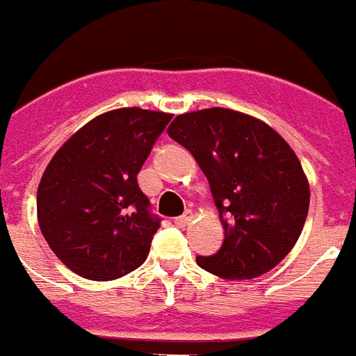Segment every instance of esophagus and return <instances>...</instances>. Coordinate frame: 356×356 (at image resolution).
<instances>
[{
    "instance_id": "obj_1",
    "label": "esophagus",
    "mask_w": 356,
    "mask_h": 356,
    "mask_svg": "<svg viewBox=\"0 0 356 356\" xmlns=\"http://www.w3.org/2000/svg\"><path fill=\"white\" fill-rule=\"evenodd\" d=\"M191 220H193V212H191V210H186V212H184L181 216L176 218L175 224L178 225V227H186V225H188Z\"/></svg>"
}]
</instances>
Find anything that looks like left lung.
Listing matches in <instances>:
<instances>
[{"label":"left lung","mask_w":356,"mask_h":356,"mask_svg":"<svg viewBox=\"0 0 356 356\" xmlns=\"http://www.w3.org/2000/svg\"><path fill=\"white\" fill-rule=\"evenodd\" d=\"M168 136L207 176L224 225V243L197 256L222 279H254L286 256L307 218L309 184L292 147L269 124L225 108L181 113Z\"/></svg>","instance_id":"obj_1"}]
</instances>
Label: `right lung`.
Segmentation results:
<instances>
[{
  "label": "right lung",
  "instance_id": "1",
  "mask_svg": "<svg viewBox=\"0 0 356 356\" xmlns=\"http://www.w3.org/2000/svg\"><path fill=\"white\" fill-rule=\"evenodd\" d=\"M172 115L121 108L98 115L54 153L38 188V222L60 261L90 281L144 264L161 218L136 175Z\"/></svg>",
  "mask_w": 356,
  "mask_h": 356
}]
</instances>
